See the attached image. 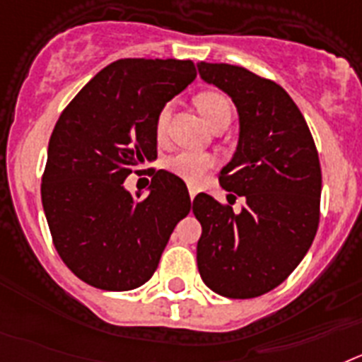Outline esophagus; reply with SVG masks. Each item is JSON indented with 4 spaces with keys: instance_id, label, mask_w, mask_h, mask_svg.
<instances>
[{
    "instance_id": "esophagus-1",
    "label": "esophagus",
    "mask_w": 362,
    "mask_h": 362,
    "mask_svg": "<svg viewBox=\"0 0 362 362\" xmlns=\"http://www.w3.org/2000/svg\"><path fill=\"white\" fill-rule=\"evenodd\" d=\"M187 189H189V197H191V200H193L194 197H197V193H199V187H197V185H193V184H189V185H187Z\"/></svg>"
}]
</instances>
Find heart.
Wrapping results in <instances>:
<instances>
[{
    "label": "heart",
    "mask_w": 362,
    "mask_h": 362,
    "mask_svg": "<svg viewBox=\"0 0 362 362\" xmlns=\"http://www.w3.org/2000/svg\"><path fill=\"white\" fill-rule=\"evenodd\" d=\"M197 107L209 124V127H216L220 124H229L231 120V102L226 98L224 94L220 93H202L197 96ZM171 103L162 105V109L156 115L155 129L156 136L163 138L165 131H168L169 118H171ZM213 163V158L209 155H202V153H193V151H180L175 156L165 162L168 169L175 173L177 177L184 178L187 182H199L204 177V173Z\"/></svg>",
    "instance_id": "b5f03b06"
}]
</instances>
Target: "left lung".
Segmentation results:
<instances>
[{
	"label": "left lung",
	"mask_w": 362,
	"mask_h": 362,
	"mask_svg": "<svg viewBox=\"0 0 362 362\" xmlns=\"http://www.w3.org/2000/svg\"><path fill=\"white\" fill-rule=\"evenodd\" d=\"M197 65L200 78L237 107L238 144L220 171V185L246 199L235 213L211 194L194 197L193 213L202 224L197 264L215 293L259 297L288 279L315 238L319 155L303 112L275 81L237 65Z\"/></svg>",
	"instance_id": "1"
}]
</instances>
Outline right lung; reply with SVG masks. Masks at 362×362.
I'll use <instances>...</instances> for the list:
<instances>
[{"mask_svg": "<svg viewBox=\"0 0 362 362\" xmlns=\"http://www.w3.org/2000/svg\"><path fill=\"white\" fill-rule=\"evenodd\" d=\"M197 78L191 59L125 58L96 74L56 122L42 202L59 257L78 279L129 291L156 272L178 220L191 211L184 180L155 173L131 193L133 165L156 158V115Z\"/></svg>", "mask_w": 362, "mask_h": 362, "instance_id": "right-lung-1", "label": "right lung"}]
</instances>
